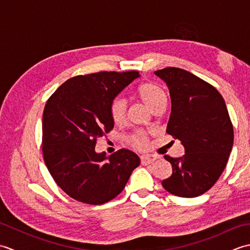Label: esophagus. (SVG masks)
Segmentation results:
<instances>
[{
  "label": "esophagus",
  "instance_id": "34e87169",
  "mask_svg": "<svg viewBox=\"0 0 250 250\" xmlns=\"http://www.w3.org/2000/svg\"><path fill=\"white\" fill-rule=\"evenodd\" d=\"M155 160H156V158L152 157V156H143V157H141V163L143 164V166L151 164Z\"/></svg>",
  "mask_w": 250,
  "mask_h": 250
}]
</instances>
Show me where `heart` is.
<instances>
[{"label":"heart","mask_w":250,"mask_h":250,"mask_svg":"<svg viewBox=\"0 0 250 250\" xmlns=\"http://www.w3.org/2000/svg\"><path fill=\"white\" fill-rule=\"evenodd\" d=\"M137 95L152 113L158 109L164 108L167 104V94L157 83L147 82L137 88ZM128 103L122 97H115L110 101L108 113L110 119L116 125H122L126 117ZM128 144L136 150H145L149 146V136L144 131H135L128 136Z\"/></svg>","instance_id":"heart-1"}]
</instances>
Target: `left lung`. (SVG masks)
I'll list each match as a JSON object with an SVG mask.
<instances>
[{
  "label": "left lung",
  "instance_id": "1",
  "mask_svg": "<svg viewBox=\"0 0 250 250\" xmlns=\"http://www.w3.org/2000/svg\"><path fill=\"white\" fill-rule=\"evenodd\" d=\"M155 73L171 95L167 133L185 147L182 158L164 156L173 172L162 186L174 195L195 198L213 187L224 172L234 139L233 125L224 98L210 83L178 67Z\"/></svg>",
  "mask_w": 250,
  "mask_h": 250
}]
</instances>
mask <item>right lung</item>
<instances>
[{
    "label": "right lung",
    "mask_w": 250,
    "mask_h": 250,
    "mask_svg": "<svg viewBox=\"0 0 250 250\" xmlns=\"http://www.w3.org/2000/svg\"><path fill=\"white\" fill-rule=\"evenodd\" d=\"M137 71L99 72L67 79L47 101L42 150L56 184L72 199L101 205L115 199L140 166L133 151L122 148L106 156L94 150L98 139L114 128L110 101Z\"/></svg>",
    "instance_id": "obj_1"
}]
</instances>
